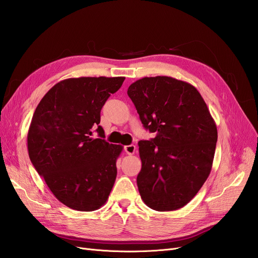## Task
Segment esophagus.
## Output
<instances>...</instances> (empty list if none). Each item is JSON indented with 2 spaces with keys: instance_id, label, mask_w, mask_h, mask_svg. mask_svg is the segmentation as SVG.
<instances>
[{
  "instance_id": "obj_1",
  "label": "esophagus",
  "mask_w": 258,
  "mask_h": 258,
  "mask_svg": "<svg viewBox=\"0 0 258 258\" xmlns=\"http://www.w3.org/2000/svg\"><path fill=\"white\" fill-rule=\"evenodd\" d=\"M123 150H124V152H126L128 155H134V154L136 153L137 147H136V145H134V144H130V145H126V146H124Z\"/></svg>"
}]
</instances>
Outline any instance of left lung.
<instances>
[{
    "instance_id": "obj_1",
    "label": "left lung",
    "mask_w": 258,
    "mask_h": 258,
    "mask_svg": "<svg viewBox=\"0 0 258 258\" xmlns=\"http://www.w3.org/2000/svg\"><path fill=\"white\" fill-rule=\"evenodd\" d=\"M127 93L143 127L155 134L150 141L138 143L141 198L160 212L181 209L196 196L212 169L215 121L199 91L173 77H143Z\"/></svg>"
}]
</instances>
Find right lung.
I'll use <instances>...</instances> for the list:
<instances>
[{"mask_svg":"<svg viewBox=\"0 0 258 258\" xmlns=\"http://www.w3.org/2000/svg\"><path fill=\"white\" fill-rule=\"evenodd\" d=\"M124 77H79L53 86L36 106L28 131L29 157L64 206L90 212L102 207L117 175L121 145L104 140L101 108ZM97 128L99 138H92Z\"/></svg>","mask_w":258,"mask_h":258,"instance_id":"right-lung-1","label":"right lung"}]
</instances>
